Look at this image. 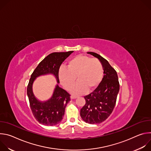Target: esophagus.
<instances>
[{"instance_id":"34e87169","label":"esophagus","mask_w":151,"mask_h":151,"mask_svg":"<svg viewBox=\"0 0 151 151\" xmlns=\"http://www.w3.org/2000/svg\"><path fill=\"white\" fill-rule=\"evenodd\" d=\"M76 98H77L76 96H71V99H76Z\"/></svg>"}]
</instances>
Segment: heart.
I'll return each mask as SVG.
<instances>
[{"label": "heart", "instance_id": "b5f03b06", "mask_svg": "<svg viewBox=\"0 0 151 151\" xmlns=\"http://www.w3.org/2000/svg\"><path fill=\"white\" fill-rule=\"evenodd\" d=\"M103 75V68L100 60L84 55L73 57L68 62L66 68H60L58 72L60 81L67 90L73 87L76 78L78 83L72 90L75 94H82L86 90L96 88Z\"/></svg>", "mask_w": 151, "mask_h": 151}]
</instances>
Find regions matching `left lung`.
Returning a JSON list of instances; mask_svg holds the SVG:
<instances>
[{"label":"left lung","mask_w":151,"mask_h":151,"mask_svg":"<svg viewBox=\"0 0 151 151\" xmlns=\"http://www.w3.org/2000/svg\"><path fill=\"white\" fill-rule=\"evenodd\" d=\"M97 58L103 68V78L98 87L90 94L84 97L85 104L80 111L82 119L91 124H100L112 114L119 90V83L116 70L101 55L88 52Z\"/></svg>","instance_id":"obj_1"}]
</instances>
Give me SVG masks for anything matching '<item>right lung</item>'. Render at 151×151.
<instances>
[{"mask_svg": "<svg viewBox=\"0 0 151 151\" xmlns=\"http://www.w3.org/2000/svg\"><path fill=\"white\" fill-rule=\"evenodd\" d=\"M73 52H53L49 54L38 64L31 75L27 89L30 106L34 117L43 125L52 126L61 122L66 106L70 100V95L58 85L60 83L58 71L62 63ZM48 74H52L55 76L58 84L52 97L45 102H41L33 94L32 83L36 77Z\"/></svg>", "mask_w": 151, "mask_h": 151, "instance_id": "obj_1", "label": "right lung"}]
</instances>
